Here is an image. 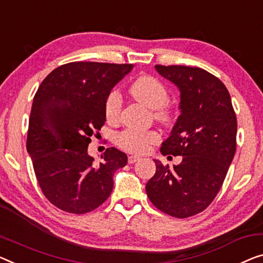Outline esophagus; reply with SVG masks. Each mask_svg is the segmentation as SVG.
<instances>
[{"instance_id":"1","label":"esophagus","mask_w":263,"mask_h":263,"mask_svg":"<svg viewBox=\"0 0 263 263\" xmlns=\"http://www.w3.org/2000/svg\"><path fill=\"white\" fill-rule=\"evenodd\" d=\"M140 158L138 156H128V164H133V163H136L137 160H139Z\"/></svg>"}]
</instances>
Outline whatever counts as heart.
<instances>
[{"label": "heart", "instance_id": "heart-1", "mask_svg": "<svg viewBox=\"0 0 263 263\" xmlns=\"http://www.w3.org/2000/svg\"><path fill=\"white\" fill-rule=\"evenodd\" d=\"M131 94L137 101L143 104L151 109H158L157 117L166 118L167 112L160 107L166 103L167 91L163 84L151 77L138 78L133 82L131 88ZM121 107V97L118 91H112L108 94L106 103H105V115L108 120H116L118 118ZM159 139L157 132H138L128 130L121 133L118 137V144L125 150L131 152H143L147 151L151 144H155Z\"/></svg>", "mask_w": 263, "mask_h": 263}]
</instances>
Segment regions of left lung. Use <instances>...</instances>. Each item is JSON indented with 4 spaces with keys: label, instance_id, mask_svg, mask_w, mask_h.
I'll return each mask as SVG.
<instances>
[{
    "label": "left lung",
    "instance_id": "left-lung-1",
    "mask_svg": "<svg viewBox=\"0 0 263 263\" xmlns=\"http://www.w3.org/2000/svg\"><path fill=\"white\" fill-rule=\"evenodd\" d=\"M159 76L179 91V112L162 155L182 156L174 167L158 159L146 194L170 216L185 218L201 213L221 189L236 151L237 121L230 94L206 70L189 66H155Z\"/></svg>",
    "mask_w": 263,
    "mask_h": 263
}]
</instances>
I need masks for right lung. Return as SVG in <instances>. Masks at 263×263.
<instances>
[{
  "label": "right lung",
  "instance_id": "obj_1",
  "mask_svg": "<svg viewBox=\"0 0 263 263\" xmlns=\"http://www.w3.org/2000/svg\"><path fill=\"white\" fill-rule=\"evenodd\" d=\"M133 65L70 62L41 82L31 105L27 151L46 198L59 209L85 214L106 201L113 175L127 156L109 147L99 163L88 155L94 131L106 121L105 103Z\"/></svg>",
  "mask_w": 263,
  "mask_h": 263
}]
</instances>
